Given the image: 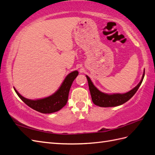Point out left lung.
I'll list each match as a JSON object with an SVG mask.
<instances>
[{
    "label": "left lung",
    "instance_id": "8db88e82",
    "mask_svg": "<svg viewBox=\"0 0 155 155\" xmlns=\"http://www.w3.org/2000/svg\"><path fill=\"white\" fill-rule=\"evenodd\" d=\"M144 76H145V71H144L142 78L139 83L134 88L131 90L130 91L125 93V94H105V93L100 92L99 90L97 88L94 84H93L91 78H90L87 75H86V77L87 78V80H88L89 90H90V92H91L92 100L93 103H94L95 105L98 106L100 107H114V106H120L121 104L127 102L129 99H131L135 94L136 92L137 91L139 86H141L143 80Z\"/></svg>",
    "mask_w": 155,
    "mask_h": 155
}]
</instances>
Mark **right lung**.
I'll return each mask as SVG.
<instances>
[{"label": "right lung", "mask_w": 155, "mask_h": 155, "mask_svg": "<svg viewBox=\"0 0 155 155\" xmlns=\"http://www.w3.org/2000/svg\"><path fill=\"white\" fill-rule=\"evenodd\" d=\"M77 71H73L64 78L62 84L53 94L47 98L39 100H30L20 95L15 88L14 91L20 98L31 108L43 114H51L60 110L66 105L69 97V93L73 82L78 76Z\"/></svg>", "instance_id": "right-lung-1"}]
</instances>
